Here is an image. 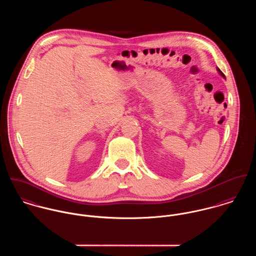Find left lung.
Masks as SVG:
<instances>
[{"label": "left lung", "mask_w": 256, "mask_h": 256, "mask_svg": "<svg viewBox=\"0 0 256 256\" xmlns=\"http://www.w3.org/2000/svg\"><path fill=\"white\" fill-rule=\"evenodd\" d=\"M217 71H218V73H219L220 74V76H222V78H226V76H224V74H222V71H220V70L219 68H217Z\"/></svg>", "instance_id": "8db88e82"}]
</instances>
